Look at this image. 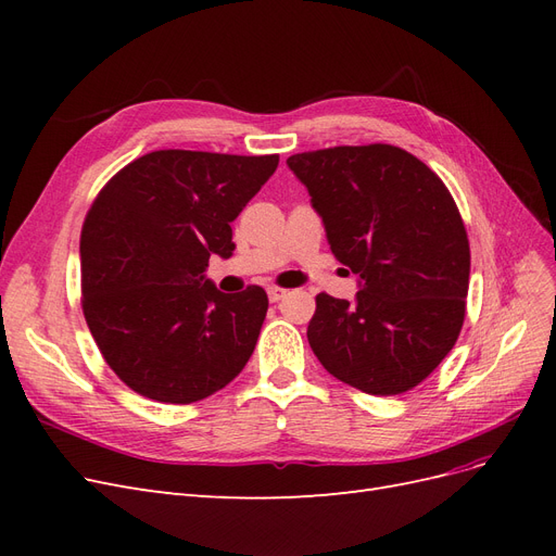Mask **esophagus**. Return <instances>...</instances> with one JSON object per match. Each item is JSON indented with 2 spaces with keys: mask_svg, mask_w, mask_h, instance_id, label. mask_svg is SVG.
I'll list each match as a JSON object with an SVG mask.
<instances>
[{
  "mask_svg": "<svg viewBox=\"0 0 556 556\" xmlns=\"http://www.w3.org/2000/svg\"><path fill=\"white\" fill-rule=\"evenodd\" d=\"M266 294H268V299H271L274 304H276V301H280V299L288 296V290H282V288H268V290H266Z\"/></svg>",
  "mask_w": 556,
  "mask_h": 556,
  "instance_id": "34e87169",
  "label": "esophagus"
}]
</instances>
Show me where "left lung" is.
Segmentation results:
<instances>
[{"mask_svg": "<svg viewBox=\"0 0 556 556\" xmlns=\"http://www.w3.org/2000/svg\"><path fill=\"white\" fill-rule=\"evenodd\" d=\"M323 217L355 301L317 294L308 343L327 371L392 396L439 366L464 325L470 250L452 194L396 146H339L288 160Z\"/></svg>", "mask_w": 556, "mask_h": 556, "instance_id": "obj_1", "label": "left lung"}]
</instances>
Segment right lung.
Instances as JSON below:
<instances>
[{
  "mask_svg": "<svg viewBox=\"0 0 556 556\" xmlns=\"http://www.w3.org/2000/svg\"><path fill=\"white\" fill-rule=\"evenodd\" d=\"M278 155L155 150L99 192L80 233L83 313L106 364L134 392L192 403L248 364L266 317L257 285L225 294L211 255H233L231 223Z\"/></svg>",
  "mask_w": 556,
  "mask_h": 556,
  "instance_id": "add662e5",
  "label": "right lung"
}]
</instances>
